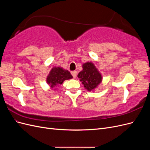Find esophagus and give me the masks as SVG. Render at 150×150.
Masks as SVG:
<instances>
[{"mask_svg":"<svg viewBox=\"0 0 150 150\" xmlns=\"http://www.w3.org/2000/svg\"><path fill=\"white\" fill-rule=\"evenodd\" d=\"M71 74H72V76H73V78H76V76H77V71H74L71 72Z\"/></svg>","mask_w":150,"mask_h":150,"instance_id":"obj_1","label":"esophagus"}]
</instances>
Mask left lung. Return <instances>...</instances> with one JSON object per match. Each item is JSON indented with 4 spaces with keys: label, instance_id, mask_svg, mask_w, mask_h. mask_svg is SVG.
<instances>
[{
    "label": "left lung",
    "instance_id": "8db88e82",
    "mask_svg": "<svg viewBox=\"0 0 150 150\" xmlns=\"http://www.w3.org/2000/svg\"><path fill=\"white\" fill-rule=\"evenodd\" d=\"M82 67L83 70L79 72L78 77L86 89L93 91L102 82L101 73L92 62H86Z\"/></svg>",
    "mask_w": 150,
    "mask_h": 150
}]
</instances>
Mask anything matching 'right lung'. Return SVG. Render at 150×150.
Instances as JSON below:
<instances>
[{
    "mask_svg": "<svg viewBox=\"0 0 150 150\" xmlns=\"http://www.w3.org/2000/svg\"><path fill=\"white\" fill-rule=\"evenodd\" d=\"M72 78L70 72L61 67H53L47 76L46 82L51 88L57 87L65 80ZM54 89H56L55 88Z\"/></svg>",
    "mask_w": 150,
    "mask_h": 150,
    "instance_id": "add662e5",
    "label": "right lung"
}]
</instances>
